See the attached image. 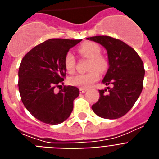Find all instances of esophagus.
<instances>
[{
    "label": "esophagus",
    "instance_id": "34e87169",
    "mask_svg": "<svg viewBox=\"0 0 159 159\" xmlns=\"http://www.w3.org/2000/svg\"><path fill=\"white\" fill-rule=\"evenodd\" d=\"M79 90H80V93H85V92L86 91V89H82V88H80L79 89Z\"/></svg>",
    "mask_w": 159,
    "mask_h": 159
}]
</instances>
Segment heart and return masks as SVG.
<instances>
[{
  "label": "heart",
  "mask_w": 159,
  "mask_h": 159,
  "mask_svg": "<svg viewBox=\"0 0 159 159\" xmlns=\"http://www.w3.org/2000/svg\"><path fill=\"white\" fill-rule=\"evenodd\" d=\"M78 52L81 56L90 59L89 70L87 73H78L69 77V83L72 86L82 89H87L92 84L99 79V73L107 70L108 63L104 57L101 56V48L97 43L93 42H86L78 48ZM75 57L71 52H68L64 58V66L69 73L75 70Z\"/></svg>",
  "instance_id": "heart-1"
}]
</instances>
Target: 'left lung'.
<instances>
[{
	"instance_id": "obj_1",
	"label": "left lung",
	"mask_w": 159,
	"mask_h": 159,
	"mask_svg": "<svg viewBox=\"0 0 159 159\" xmlns=\"http://www.w3.org/2000/svg\"><path fill=\"white\" fill-rule=\"evenodd\" d=\"M106 48L109 68L102 83L107 87L99 90V99L91 107L97 116L114 120L125 116L133 107L143 88V62L136 51L123 41L110 36L87 38ZM109 90L106 95L105 91Z\"/></svg>"
}]
</instances>
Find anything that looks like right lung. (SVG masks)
I'll use <instances>...</instances> for the list:
<instances>
[{
    "mask_svg": "<svg viewBox=\"0 0 159 159\" xmlns=\"http://www.w3.org/2000/svg\"><path fill=\"white\" fill-rule=\"evenodd\" d=\"M81 41L51 39L33 48L22 58L18 69L20 95L28 111L41 122L58 125L71 114L79 89L65 86L57 94L54 89L64 84L65 54Z\"/></svg>",
    "mask_w": 159,
    "mask_h": 159,
    "instance_id": "1",
    "label": "right lung"
}]
</instances>
